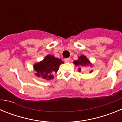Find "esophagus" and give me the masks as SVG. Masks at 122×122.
Returning a JSON list of instances; mask_svg holds the SVG:
<instances>
[{"mask_svg": "<svg viewBox=\"0 0 122 122\" xmlns=\"http://www.w3.org/2000/svg\"><path fill=\"white\" fill-rule=\"evenodd\" d=\"M70 58H66V59H65V62L68 63V62H70Z\"/></svg>", "mask_w": 122, "mask_h": 122, "instance_id": "obj_1", "label": "esophagus"}]
</instances>
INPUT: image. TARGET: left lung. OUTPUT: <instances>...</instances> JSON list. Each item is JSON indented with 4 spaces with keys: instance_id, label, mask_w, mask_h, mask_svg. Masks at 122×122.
Wrapping results in <instances>:
<instances>
[{
    "instance_id": "obj_1",
    "label": "left lung",
    "mask_w": 122,
    "mask_h": 122,
    "mask_svg": "<svg viewBox=\"0 0 122 122\" xmlns=\"http://www.w3.org/2000/svg\"><path fill=\"white\" fill-rule=\"evenodd\" d=\"M74 63L76 65H77V66H89V65H90L89 60H88L84 56H81V57H79L78 60L74 61ZM79 71H81V68H79Z\"/></svg>"
}]
</instances>
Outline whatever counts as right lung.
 <instances>
[{"label": "right lung", "mask_w": 122, "mask_h": 122, "mask_svg": "<svg viewBox=\"0 0 122 122\" xmlns=\"http://www.w3.org/2000/svg\"><path fill=\"white\" fill-rule=\"evenodd\" d=\"M61 63H63L61 59L48 55L43 61L34 65V70L36 72L35 74L38 77L50 80L54 77L53 74L57 73Z\"/></svg>", "instance_id": "add662e5"}]
</instances>
